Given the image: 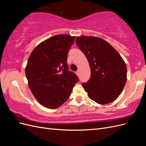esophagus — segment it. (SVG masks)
Here are the masks:
<instances>
[{
	"mask_svg": "<svg viewBox=\"0 0 146 146\" xmlns=\"http://www.w3.org/2000/svg\"><path fill=\"white\" fill-rule=\"evenodd\" d=\"M76 74H77V75H78V74H79V70H77V71H76Z\"/></svg>",
	"mask_w": 146,
	"mask_h": 146,
	"instance_id": "1",
	"label": "esophagus"
}]
</instances>
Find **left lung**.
<instances>
[{"label": "left lung", "mask_w": 146, "mask_h": 146, "mask_svg": "<svg viewBox=\"0 0 146 146\" xmlns=\"http://www.w3.org/2000/svg\"><path fill=\"white\" fill-rule=\"evenodd\" d=\"M76 44L90 66V80L82 83L88 97L102 105L117 99L127 82L126 64L120 54L99 37L77 36Z\"/></svg>", "instance_id": "obj_1"}]
</instances>
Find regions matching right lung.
I'll use <instances>...</instances> for the list:
<instances>
[{"instance_id": "1", "label": "right lung", "mask_w": 146, "mask_h": 146, "mask_svg": "<svg viewBox=\"0 0 146 146\" xmlns=\"http://www.w3.org/2000/svg\"><path fill=\"white\" fill-rule=\"evenodd\" d=\"M75 36L58 35L38 44L25 68L29 86L44 107L55 109L68 99L78 78L69 71L68 54Z\"/></svg>"}]
</instances>
